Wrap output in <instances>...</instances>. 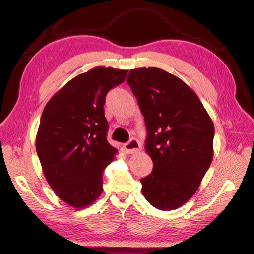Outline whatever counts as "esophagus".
I'll use <instances>...</instances> for the list:
<instances>
[{"label": "esophagus", "mask_w": 254, "mask_h": 254, "mask_svg": "<svg viewBox=\"0 0 254 254\" xmlns=\"http://www.w3.org/2000/svg\"><path fill=\"white\" fill-rule=\"evenodd\" d=\"M124 148L127 153H135L142 149V145L136 139L132 137V139H130L127 143L124 144Z\"/></svg>", "instance_id": "34e87169"}]
</instances>
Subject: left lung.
<instances>
[{
    "instance_id": "8db88e82",
    "label": "left lung",
    "mask_w": 254,
    "mask_h": 254,
    "mask_svg": "<svg viewBox=\"0 0 254 254\" xmlns=\"http://www.w3.org/2000/svg\"><path fill=\"white\" fill-rule=\"evenodd\" d=\"M137 99L152 172L141 179L151 205L170 211L195 194L212 163L214 125L186 82L158 67L130 70L126 79Z\"/></svg>"
}]
</instances>
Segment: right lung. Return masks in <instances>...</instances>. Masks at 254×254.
<instances>
[{
  "mask_svg": "<svg viewBox=\"0 0 254 254\" xmlns=\"http://www.w3.org/2000/svg\"><path fill=\"white\" fill-rule=\"evenodd\" d=\"M128 71L97 66L76 76L45 106L36 137L43 174L61 200L76 209L103 191V172L118 150L107 141L104 105Z\"/></svg>",
  "mask_w": 254,
  "mask_h": 254,
  "instance_id": "1",
  "label": "right lung"
}]
</instances>
